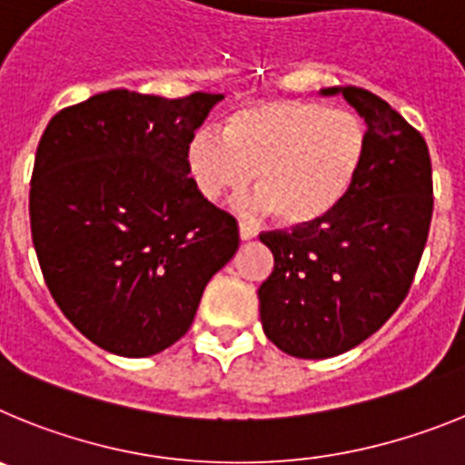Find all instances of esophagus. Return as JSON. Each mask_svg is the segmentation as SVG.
Wrapping results in <instances>:
<instances>
[{
    "instance_id": "obj_1",
    "label": "esophagus",
    "mask_w": 465,
    "mask_h": 465,
    "mask_svg": "<svg viewBox=\"0 0 465 465\" xmlns=\"http://www.w3.org/2000/svg\"><path fill=\"white\" fill-rule=\"evenodd\" d=\"M258 235V232H256V230H253L252 228V225H246V223H240V237H242V240H253V237H256Z\"/></svg>"
}]
</instances>
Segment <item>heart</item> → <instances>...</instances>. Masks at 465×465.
I'll use <instances>...</instances> for the list:
<instances>
[{
	"mask_svg": "<svg viewBox=\"0 0 465 465\" xmlns=\"http://www.w3.org/2000/svg\"><path fill=\"white\" fill-rule=\"evenodd\" d=\"M368 130L349 109L314 102H258L235 111L223 134L200 130L188 146L197 186L212 200L252 182L283 225L326 219L363 170Z\"/></svg>",
	"mask_w": 465,
	"mask_h": 465,
	"instance_id": "obj_1",
	"label": "heart"
}]
</instances>
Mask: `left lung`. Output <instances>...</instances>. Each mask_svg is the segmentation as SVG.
I'll return each instance as SVG.
<instances>
[{
  "mask_svg": "<svg viewBox=\"0 0 465 465\" xmlns=\"http://www.w3.org/2000/svg\"><path fill=\"white\" fill-rule=\"evenodd\" d=\"M342 94L368 130L363 170L326 219L261 232L274 270L258 289L270 342L295 359L354 349L401 307L412 286L433 216V176L424 137L371 90Z\"/></svg>",
  "mask_w": 465,
  "mask_h": 465,
  "instance_id": "8db88e82",
  "label": "left lung"
}]
</instances>
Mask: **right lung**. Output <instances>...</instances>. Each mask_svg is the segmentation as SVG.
Here are the masks:
<instances>
[{
    "label": "right lung",
    "mask_w": 465,
    "mask_h": 465,
    "mask_svg": "<svg viewBox=\"0 0 465 465\" xmlns=\"http://www.w3.org/2000/svg\"><path fill=\"white\" fill-rule=\"evenodd\" d=\"M223 94L106 90L57 111L36 146L30 225L53 300L90 342L142 359L186 335L237 221L188 176Z\"/></svg>",
    "instance_id": "obj_1"
}]
</instances>
